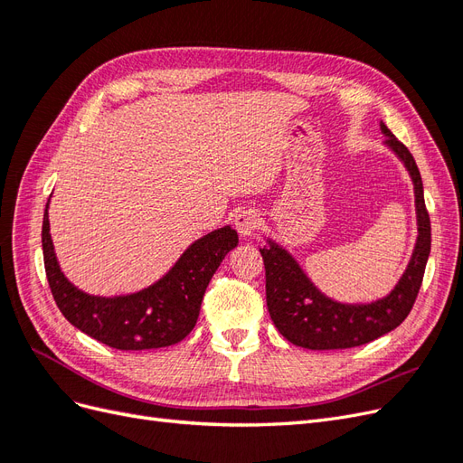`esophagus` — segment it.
<instances>
[{
  "mask_svg": "<svg viewBox=\"0 0 463 463\" xmlns=\"http://www.w3.org/2000/svg\"><path fill=\"white\" fill-rule=\"evenodd\" d=\"M260 214L253 208H245L240 214L235 216V228L243 237H250L260 228Z\"/></svg>",
  "mask_w": 463,
  "mask_h": 463,
  "instance_id": "obj_1",
  "label": "esophagus"
}]
</instances>
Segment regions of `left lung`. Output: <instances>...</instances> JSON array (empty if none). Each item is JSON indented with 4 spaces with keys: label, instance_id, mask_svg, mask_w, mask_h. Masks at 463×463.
<instances>
[{
    "label": "left lung",
    "instance_id": "obj_1",
    "mask_svg": "<svg viewBox=\"0 0 463 463\" xmlns=\"http://www.w3.org/2000/svg\"><path fill=\"white\" fill-rule=\"evenodd\" d=\"M386 145L408 167L415 187L419 237L413 257L388 298L369 305H344L328 299L311 284L286 249L270 240L260 247L266 270V305L278 332L305 349H347L369 344L400 326L413 309L430 253V218L419 167L403 143L381 123Z\"/></svg>",
    "mask_w": 463,
    "mask_h": 463
}]
</instances>
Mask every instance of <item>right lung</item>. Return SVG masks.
I'll return each instance as SVG.
<instances>
[{
	"label": "right lung",
	"mask_w": 463,
	"mask_h": 463,
	"mask_svg": "<svg viewBox=\"0 0 463 463\" xmlns=\"http://www.w3.org/2000/svg\"><path fill=\"white\" fill-rule=\"evenodd\" d=\"M237 232L220 228L194 241L174 269L150 288L121 298H96L77 289L60 270L50 235L48 204L42 250L55 305L75 328L116 349H154L177 344L194 328L210 278L233 247Z\"/></svg>",
	"instance_id": "obj_1"
}]
</instances>
